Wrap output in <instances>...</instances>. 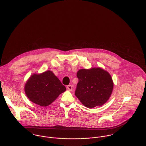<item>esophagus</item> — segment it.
<instances>
[{
	"mask_svg": "<svg viewBox=\"0 0 146 146\" xmlns=\"http://www.w3.org/2000/svg\"><path fill=\"white\" fill-rule=\"evenodd\" d=\"M67 89L69 90V91H72V89H73V86L70 85H69L67 86Z\"/></svg>",
	"mask_w": 146,
	"mask_h": 146,
	"instance_id": "obj_1",
	"label": "esophagus"
}]
</instances>
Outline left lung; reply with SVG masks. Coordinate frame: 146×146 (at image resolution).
<instances>
[{
  "instance_id": "1",
  "label": "left lung",
  "mask_w": 146,
  "mask_h": 146,
  "mask_svg": "<svg viewBox=\"0 0 146 146\" xmlns=\"http://www.w3.org/2000/svg\"><path fill=\"white\" fill-rule=\"evenodd\" d=\"M78 82L75 95L86 108L102 106L109 99L113 89L110 74L100 68L82 69L78 71Z\"/></svg>"
}]
</instances>
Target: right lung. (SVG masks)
Masks as SVG:
<instances>
[{
    "instance_id": "right-lung-1",
    "label": "right lung",
    "mask_w": 146,
    "mask_h": 146,
    "mask_svg": "<svg viewBox=\"0 0 146 146\" xmlns=\"http://www.w3.org/2000/svg\"><path fill=\"white\" fill-rule=\"evenodd\" d=\"M24 90L31 101L45 107L64 92L66 88L52 71L48 70L32 75L25 85Z\"/></svg>"
}]
</instances>
